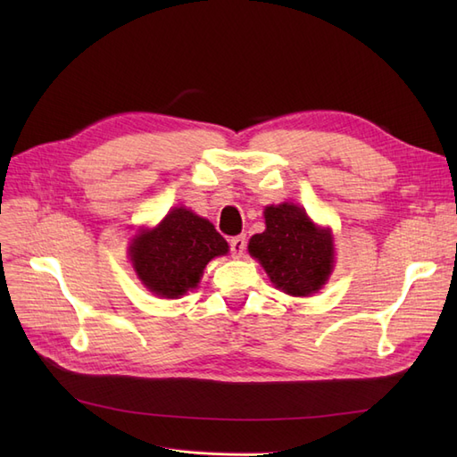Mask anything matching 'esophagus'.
<instances>
[{"instance_id":"esophagus-1","label":"esophagus","mask_w":457,"mask_h":457,"mask_svg":"<svg viewBox=\"0 0 457 457\" xmlns=\"http://www.w3.org/2000/svg\"><path fill=\"white\" fill-rule=\"evenodd\" d=\"M245 252V237L244 234H238V237L230 238V253L234 257H242Z\"/></svg>"}]
</instances>
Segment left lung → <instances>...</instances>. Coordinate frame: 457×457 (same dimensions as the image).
Returning a JSON list of instances; mask_svg holds the SVG:
<instances>
[{"mask_svg":"<svg viewBox=\"0 0 457 457\" xmlns=\"http://www.w3.org/2000/svg\"><path fill=\"white\" fill-rule=\"evenodd\" d=\"M265 232L255 234L247 250L289 295H311L328 280L334 265V242L314 227L305 210L294 204L269 205Z\"/></svg>","mask_w":457,"mask_h":457,"instance_id":"left-lung-1","label":"left lung"}]
</instances>
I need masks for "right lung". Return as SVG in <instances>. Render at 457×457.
<instances>
[{
	"label": "right lung",
	"instance_id": "add662e5",
	"mask_svg": "<svg viewBox=\"0 0 457 457\" xmlns=\"http://www.w3.org/2000/svg\"><path fill=\"white\" fill-rule=\"evenodd\" d=\"M227 252V240L210 220L177 207L133 240L131 261L150 292L175 299L196 287L207 262Z\"/></svg>",
	"mask_w": 457,
	"mask_h": 457
}]
</instances>
